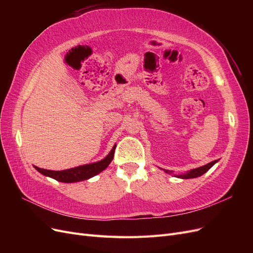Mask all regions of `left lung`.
<instances>
[{"label":"left lung","instance_id":"8db88e82","mask_svg":"<svg viewBox=\"0 0 253 253\" xmlns=\"http://www.w3.org/2000/svg\"><path fill=\"white\" fill-rule=\"evenodd\" d=\"M218 162V160H213V162L207 164L203 167H200V168H196V169H193L189 171L187 174H183V175H178L177 177H180V178H183V179H187V178H195V177H198V176H202L203 174H205L207 171H208L210 168L212 166L215 165L216 163ZM167 173H169L167 170H165Z\"/></svg>","mask_w":253,"mask_h":253}]
</instances>
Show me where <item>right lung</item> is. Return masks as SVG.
<instances>
[{
  "instance_id": "right-lung-1",
  "label": "right lung",
  "mask_w": 253,
  "mask_h": 253,
  "mask_svg": "<svg viewBox=\"0 0 253 253\" xmlns=\"http://www.w3.org/2000/svg\"><path fill=\"white\" fill-rule=\"evenodd\" d=\"M116 147H113L110 154L106 156L104 159L100 160L98 163L84 165L77 168H73V169H67L63 171H51V170H45L41 169V168L35 167L37 171H39L41 174L45 176H49V177L56 179L61 182H77L88 179L93 176L102 172L104 169L108 168V166L111 164V162L114 158V153Z\"/></svg>"
}]
</instances>
